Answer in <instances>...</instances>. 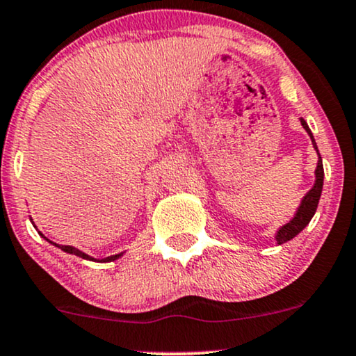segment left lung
Returning <instances> with one entry per match:
<instances>
[{
    "instance_id": "1",
    "label": "left lung",
    "mask_w": 356,
    "mask_h": 356,
    "mask_svg": "<svg viewBox=\"0 0 356 356\" xmlns=\"http://www.w3.org/2000/svg\"><path fill=\"white\" fill-rule=\"evenodd\" d=\"M300 122H302L303 129L307 131V134L310 136L312 144H314V149L316 151V154H318V162H316V169H315V184H314V187H312V189L307 192L305 197L302 199V202H300V205H298L297 212H295L293 219L290 220L289 224L282 225L280 229L277 230L275 241H277L278 245H282V243L292 241L293 237H297V235L300 234L308 224H310L312 217L315 216L316 207H318V200H320V195H322V189H323V162H322V157H320V152H318V147H316L314 134H312L310 127H308L305 119L300 118Z\"/></svg>"
}]
</instances>
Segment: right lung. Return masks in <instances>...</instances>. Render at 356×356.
Segmentation results:
<instances>
[{"mask_svg": "<svg viewBox=\"0 0 356 356\" xmlns=\"http://www.w3.org/2000/svg\"><path fill=\"white\" fill-rule=\"evenodd\" d=\"M29 219H31V217H29ZM33 225H34V222H33ZM36 227V225H34ZM38 234L41 235L42 238H44V241H48L49 243H53V245H56L58 248H61L63 252H66V254H71V255H76V257H81V259H84V260H92V262H114V260H118L119 257H122L124 255V252H121V254H115V255H109V257H106V259H94V257H91V255H88V254H84L83 250H79V248H76V247H72V245H59V243H54V242H51L49 238H46L44 235H42L40 230H38Z\"/></svg>", "mask_w": 356, "mask_h": 356, "instance_id": "1", "label": "right lung"}]
</instances>
